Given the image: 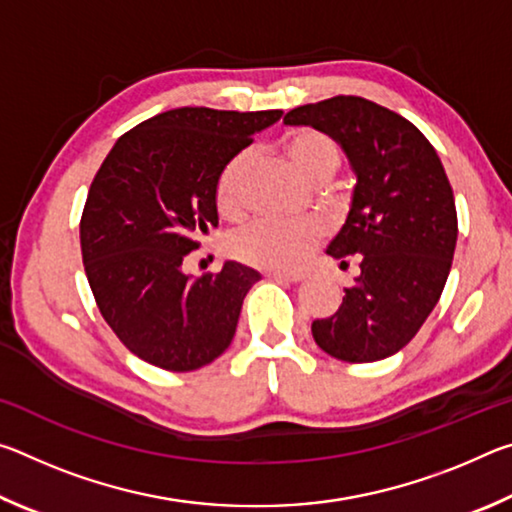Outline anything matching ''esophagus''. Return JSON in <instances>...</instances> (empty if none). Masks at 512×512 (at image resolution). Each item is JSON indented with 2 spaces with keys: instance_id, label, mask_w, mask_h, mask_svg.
<instances>
[{
  "instance_id": "34e87169",
  "label": "esophagus",
  "mask_w": 512,
  "mask_h": 512,
  "mask_svg": "<svg viewBox=\"0 0 512 512\" xmlns=\"http://www.w3.org/2000/svg\"><path fill=\"white\" fill-rule=\"evenodd\" d=\"M266 277H268V280L287 282V284H296L300 280H305V275H302V273H284V271H268Z\"/></svg>"
}]
</instances>
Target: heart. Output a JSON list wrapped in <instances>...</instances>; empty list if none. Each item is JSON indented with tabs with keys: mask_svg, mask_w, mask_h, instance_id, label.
<instances>
[{
	"mask_svg": "<svg viewBox=\"0 0 512 512\" xmlns=\"http://www.w3.org/2000/svg\"><path fill=\"white\" fill-rule=\"evenodd\" d=\"M282 151L291 167L309 183H325L343 162L339 142L318 128L291 131L282 140ZM250 160H253L250 151H239L223 164L216 176L214 203L223 216H237L244 207V180ZM320 237H323V225L314 219H259L237 230L228 239V250L241 264L266 268V271H293L307 262Z\"/></svg>",
	"mask_w": 512,
	"mask_h": 512,
	"instance_id": "b5f03b06",
	"label": "heart"
}]
</instances>
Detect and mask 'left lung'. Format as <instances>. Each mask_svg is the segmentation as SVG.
Here are the masks:
<instances>
[{
  "label": "left lung",
  "instance_id": "1",
  "mask_svg": "<svg viewBox=\"0 0 512 512\" xmlns=\"http://www.w3.org/2000/svg\"><path fill=\"white\" fill-rule=\"evenodd\" d=\"M341 144L357 173L352 207L327 255H357L361 275L339 311L311 323L320 350L348 363L391 357L438 305L458 219L436 149L409 119L361 97H332L284 115Z\"/></svg>",
  "mask_w": 512,
  "mask_h": 512
}]
</instances>
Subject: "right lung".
<instances>
[{
	"mask_svg": "<svg viewBox=\"0 0 512 512\" xmlns=\"http://www.w3.org/2000/svg\"><path fill=\"white\" fill-rule=\"evenodd\" d=\"M282 110L176 108L124 133L81 216L85 275L101 316L135 357L189 372L228 350L257 271L225 262L192 277L183 259L219 225L216 176Z\"/></svg>",
	"mask_w": 512,
	"mask_h": 512,
	"instance_id": "right-lung-1",
	"label": "right lung"
}]
</instances>
